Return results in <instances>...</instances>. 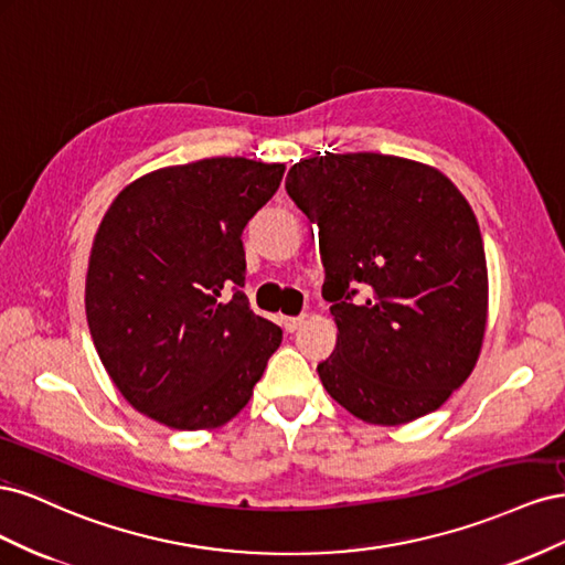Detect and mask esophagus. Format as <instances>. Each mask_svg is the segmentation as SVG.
I'll list each match as a JSON object with an SVG mask.
<instances>
[{"instance_id":"34e87169","label":"esophagus","mask_w":565,"mask_h":565,"mask_svg":"<svg viewBox=\"0 0 565 565\" xmlns=\"http://www.w3.org/2000/svg\"><path fill=\"white\" fill-rule=\"evenodd\" d=\"M301 322H303V316H285V318H280V324L285 328V332H295Z\"/></svg>"}]
</instances>
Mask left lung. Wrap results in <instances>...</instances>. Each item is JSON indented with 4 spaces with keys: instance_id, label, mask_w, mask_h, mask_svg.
Instances as JSON below:
<instances>
[{
    "instance_id": "obj_1",
    "label": "left lung",
    "mask_w": 565,
    "mask_h": 565,
    "mask_svg": "<svg viewBox=\"0 0 565 565\" xmlns=\"http://www.w3.org/2000/svg\"><path fill=\"white\" fill-rule=\"evenodd\" d=\"M285 191L318 226L339 330L322 386L370 424L434 413L467 382L486 332V249L465 195L438 169L380 152H318Z\"/></svg>"
}]
</instances>
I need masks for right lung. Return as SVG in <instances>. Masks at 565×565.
Listing matches in <instances>:
<instances>
[{"instance_id": "obj_1", "label": "right lung", "mask_w": 565, "mask_h": 565, "mask_svg": "<svg viewBox=\"0 0 565 565\" xmlns=\"http://www.w3.org/2000/svg\"><path fill=\"white\" fill-rule=\"evenodd\" d=\"M285 167L210 158L127 185L104 216L87 273V322L119 393L172 429L247 405L282 330L245 297L243 231Z\"/></svg>"}]
</instances>
